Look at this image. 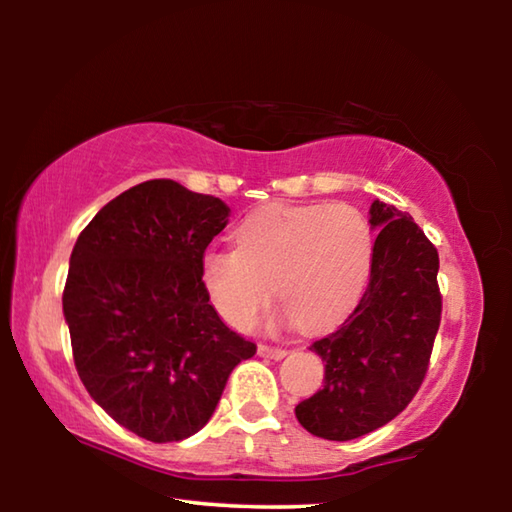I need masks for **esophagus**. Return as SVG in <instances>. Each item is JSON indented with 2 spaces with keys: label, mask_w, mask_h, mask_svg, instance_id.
Masks as SVG:
<instances>
[{
  "label": "esophagus",
  "mask_w": 512,
  "mask_h": 512,
  "mask_svg": "<svg viewBox=\"0 0 512 512\" xmlns=\"http://www.w3.org/2000/svg\"><path fill=\"white\" fill-rule=\"evenodd\" d=\"M257 352H259V357H268V359H284L289 354L287 350L271 348V345H259Z\"/></svg>",
  "instance_id": "esophagus-1"
}]
</instances>
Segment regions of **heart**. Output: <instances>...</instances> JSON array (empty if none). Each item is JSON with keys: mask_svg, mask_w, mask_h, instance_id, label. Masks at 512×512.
I'll return each mask as SVG.
<instances>
[{"mask_svg": "<svg viewBox=\"0 0 512 512\" xmlns=\"http://www.w3.org/2000/svg\"><path fill=\"white\" fill-rule=\"evenodd\" d=\"M237 248L207 250L201 282L225 323L250 329L277 293L305 329L339 323L372 266V232L357 207L273 203L235 230Z\"/></svg>", "mask_w": 512, "mask_h": 512, "instance_id": "heart-1", "label": "heart"}]
</instances>
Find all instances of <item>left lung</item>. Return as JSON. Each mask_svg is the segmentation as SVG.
<instances>
[{"instance_id": "obj_1", "label": "left lung", "mask_w": 512, "mask_h": 512, "mask_svg": "<svg viewBox=\"0 0 512 512\" xmlns=\"http://www.w3.org/2000/svg\"><path fill=\"white\" fill-rule=\"evenodd\" d=\"M368 289L336 332L311 345L325 386L296 418L325 440H354L384 427L418 393L440 325L438 250L409 214L372 201Z\"/></svg>"}]
</instances>
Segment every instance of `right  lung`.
Masks as SVG:
<instances>
[{
    "instance_id": "1",
    "label": "right lung",
    "mask_w": 512,
    "mask_h": 512,
    "mask_svg": "<svg viewBox=\"0 0 512 512\" xmlns=\"http://www.w3.org/2000/svg\"><path fill=\"white\" fill-rule=\"evenodd\" d=\"M228 216L221 198L146 180L103 205L69 257L63 314L85 391L151 443L201 431L230 372L257 350L201 282Z\"/></svg>"
}]
</instances>
